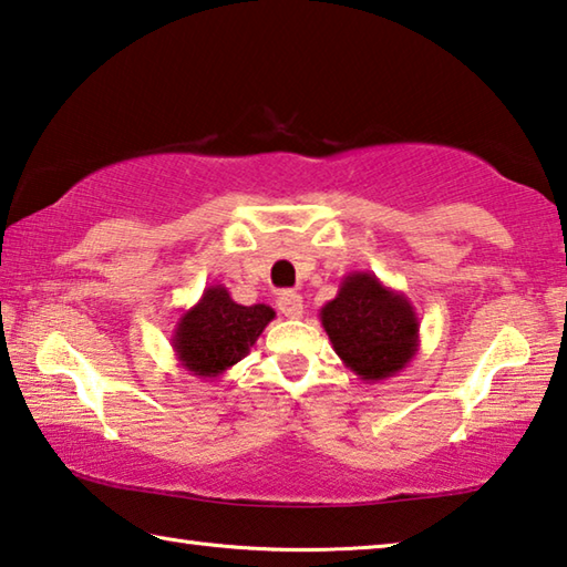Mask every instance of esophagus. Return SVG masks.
I'll list each match as a JSON object with an SVG mask.
<instances>
[{"mask_svg": "<svg viewBox=\"0 0 567 567\" xmlns=\"http://www.w3.org/2000/svg\"><path fill=\"white\" fill-rule=\"evenodd\" d=\"M277 310L290 320L302 318V297L292 290H282L280 297H277Z\"/></svg>", "mask_w": 567, "mask_h": 567, "instance_id": "34e87169", "label": "esophagus"}]
</instances>
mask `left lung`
Instances as JSON below:
<instances>
[{"mask_svg": "<svg viewBox=\"0 0 567 567\" xmlns=\"http://www.w3.org/2000/svg\"><path fill=\"white\" fill-rule=\"evenodd\" d=\"M320 322L344 368L364 382L395 378L420 350L415 307L372 272L344 275Z\"/></svg>", "mask_w": 567, "mask_h": 567, "instance_id": "left-lung-1", "label": "left lung"}]
</instances>
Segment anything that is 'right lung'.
<instances>
[{
    "mask_svg": "<svg viewBox=\"0 0 567 567\" xmlns=\"http://www.w3.org/2000/svg\"><path fill=\"white\" fill-rule=\"evenodd\" d=\"M275 320L270 305H237L225 285H209L182 312L172 332V350L189 375L217 380L249 354V348Z\"/></svg>",
    "mask_w": 567,
    "mask_h": 567,
    "instance_id": "add662e5",
    "label": "right lung"
}]
</instances>
